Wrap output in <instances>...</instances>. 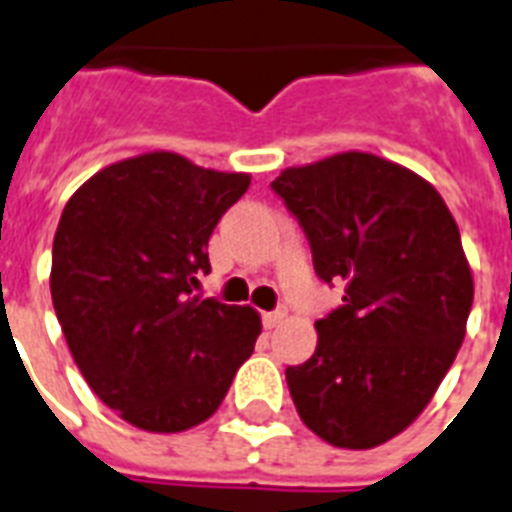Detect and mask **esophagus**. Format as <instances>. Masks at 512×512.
Here are the masks:
<instances>
[{
	"label": "esophagus",
	"instance_id": "34e87169",
	"mask_svg": "<svg viewBox=\"0 0 512 512\" xmlns=\"http://www.w3.org/2000/svg\"><path fill=\"white\" fill-rule=\"evenodd\" d=\"M284 319H287V311H268V313H263V327L265 329L279 327Z\"/></svg>",
	"mask_w": 512,
	"mask_h": 512
}]
</instances>
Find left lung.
I'll list each match as a JSON object with an SVG mask.
<instances>
[{
  "label": "left lung",
  "instance_id": "left-lung-1",
  "mask_svg": "<svg viewBox=\"0 0 512 512\" xmlns=\"http://www.w3.org/2000/svg\"><path fill=\"white\" fill-rule=\"evenodd\" d=\"M271 188L316 276L345 287L316 321V353L287 366L297 414L332 446L385 444L428 406L465 340L473 276L460 228L420 175L358 151L289 167Z\"/></svg>",
  "mask_w": 512,
  "mask_h": 512
}]
</instances>
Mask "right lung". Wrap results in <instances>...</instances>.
Here are the masks:
<instances>
[{"label": "right lung", "instance_id": "right-lung-1", "mask_svg": "<svg viewBox=\"0 0 512 512\" xmlns=\"http://www.w3.org/2000/svg\"><path fill=\"white\" fill-rule=\"evenodd\" d=\"M249 175L156 151L92 175L52 241L60 329L95 396L135 428L180 433L215 414L252 356L260 316L193 295L209 236Z\"/></svg>", "mask_w": 512, "mask_h": 512}]
</instances>
